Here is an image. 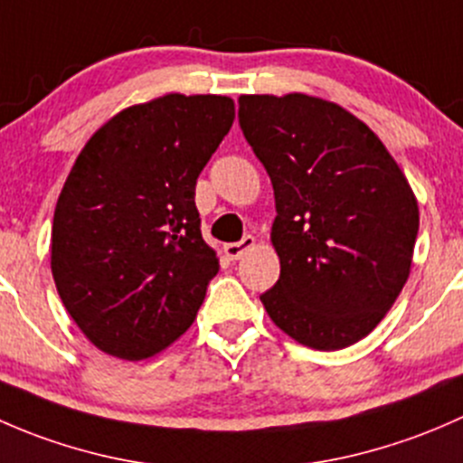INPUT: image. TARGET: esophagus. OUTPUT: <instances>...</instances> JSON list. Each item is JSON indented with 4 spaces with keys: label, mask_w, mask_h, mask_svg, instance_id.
Segmentation results:
<instances>
[{
    "label": "esophagus",
    "mask_w": 463,
    "mask_h": 463,
    "mask_svg": "<svg viewBox=\"0 0 463 463\" xmlns=\"http://www.w3.org/2000/svg\"><path fill=\"white\" fill-rule=\"evenodd\" d=\"M253 246H255V237L246 235L241 241H232V244L223 246V253H226L228 260H240L241 255H244L249 249H253Z\"/></svg>",
    "instance_id": "esophagus-1"
}]
</instances>
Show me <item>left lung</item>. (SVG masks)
Wrapping results in <instances>:
<instances>
[{
  "label": "left lung",
  "mask_w": 463,
  "mask_h": 463,
  "mask_svg": "<svg viewBox=\"0 0 463 463\" xmlns=\"http://www.w3.org/2000/svg\"><path fill=\"white\" fill-rule=\"evenodd\" d=\"M240 128L273 184L279 279L260 300L307 347L365 338L412 264L419 205L363 120L305 93L241 96Z\"/></svg>",
  "instance_id": "8db88e82"
}]
</instances>
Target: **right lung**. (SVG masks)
<instances>
[{"label":"right lung","instance_id":"add662e5","mask_svg":"<svg viewBox=\"0 0 463 463\" xmlns=\"http://www.w3.org/2000/svg\"><path fill=\"white\" fill-rule=\"evenodd\" d=\"M235 120L226 96H170L102 125L53 214L51 270L82 334L143 361L188 331L219 261L202 237L197 179Z\"/></svg>","mask_w":463,"mask_h":463}]
</instances>
